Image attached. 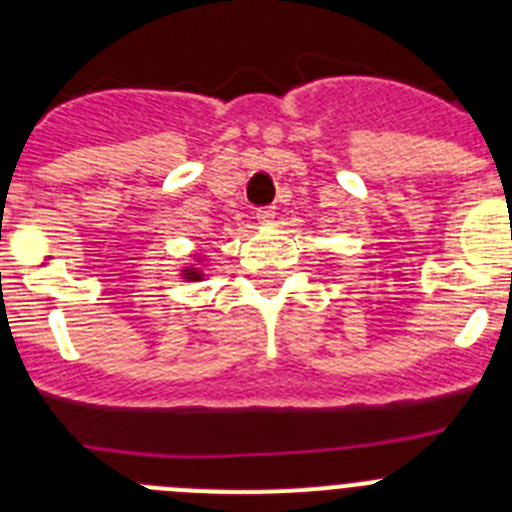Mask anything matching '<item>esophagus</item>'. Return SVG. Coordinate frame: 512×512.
<instances>
[{
  "instance_id": "obj_1",
  "label": "esophagus",
  "mask_w": 512,
  "mask_h": 512,
  "mask_svg": "<svg viewBox=\"0 0 512 512\" xmlns=\"http://www.w3.org/2000/svg\"><path fill=\"white\" fill-rule=\"evenodd\" d=\"M274 215H277V212H274V207H259V210H256V220L264 225H269L271 220H274Z\"/></svg>"
}]
</instances>
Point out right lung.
Instances as JSON below:
<instances>
[{
	"label": "right lung",
	"mask_w": 512,
	"mask_h": 512,
	"mask_svg": "<svg viewBox=\"0 0 512 512\" xmlns=\"http://www.w3.org/2000/svg\"><path fill=\"white\" fill-rule=\"evenodd\" d=\"M202 277H205V274H202V269H197V266H184L182 269V279H187V282H200Z\"/></svg>",
	"instance_id": "right-lung-1"
}]
</instances>
